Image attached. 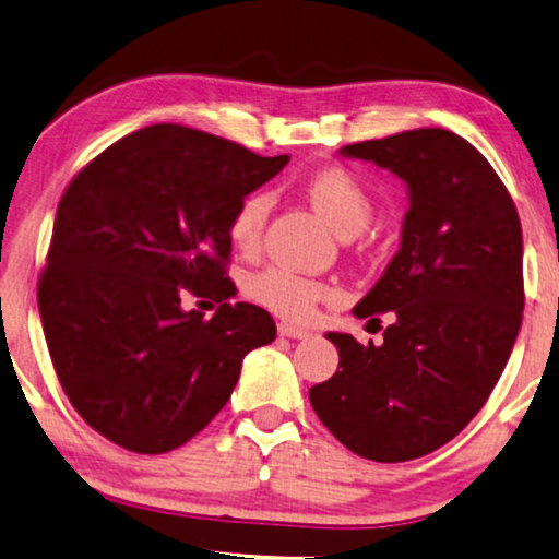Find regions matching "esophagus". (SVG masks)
Wrapping results in <instances>:
<instances>
[{
	"instance_id": "1",
	"label": "esophagus",
	"mask_w": 559,
	"mask_h": 559,
	"mask_svg": "<svg viewBox=\"0 0 559 559\" xmlns=\"http://www.w3.org/2000/svg\"><path fill=\"white\" fill-rule=\"evenodd\" d=\"M277 330H280L282 337H289V340H307L309 337L307 330L295 328V324H289V322H280Z\"/></svg>"
}]
</instances>
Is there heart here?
Wrapping results in <instances>:
<instances>
[{"label": "heart", "mask_w": 559, "mask_h": 559, "mask_svg": "<svg viewBox=\"0 0 559 559\" xmlns=\"http://www.w3.org/2000/svg\"><path fill=\"white\" fill-rule=\"evenodd\" d=\"M305 192L312 207L340 237H355L372 217V194L367 192L362 179L345 167L317 169L307 179ZM270 204L272 200L267 192H252L237 204L229 219V237L239 250H252L260 242ZM247 289L257 302L270 307L272 312L292 317V320H305L324 297L320 282L307 280L285 267H270L254 274Z\"/></svg>", "instance_id": "obj_1"}]
</instances>
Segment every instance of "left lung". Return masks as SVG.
Masks as SVG:
<instances>
[{"label":"left lung","mask_w":559,"mask_h":559,"mask_svg":"<svg viewBox=\"0 0 559 559\" xmlns=\"http://www.w3.org/2000/svg\"><path fill=\"white\" fill-rule=\"evenodd\" d=\"M407 187L400 250L352 309L390 312L384 342L328 332L340 367L309 390L322 425L359 457L407 462L467 427L518 340L522 227L492 165L448 130H412L347 144ZM380 322V320H377Z\"/></svg>","instance_id":"obj_1"}]
</instances>
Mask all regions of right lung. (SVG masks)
<instances>
[{"label": "right lung", "mask_w": 559, "mask_h": 559, "mask_svg": "<svg viewBox=\"0 0 559 559\" xmlns=\"http://www.w3.org/2000/svg\"><path fill=\"white\" fill-rule=\"evenodd\" d=\"M289 162L179 124L111 144L57 207L39 317L57 377L84 423L119 448L162 454L227 405L242 359L270 345V312L225 274L237 204ZM217 298L210 321L181 289Z\"/></svg>", "instance_id": "right-lung-1"}]
</instances>
